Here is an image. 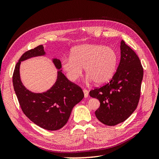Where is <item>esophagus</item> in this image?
Wrapping results in <instances>:
<instances>
[{"label": "esophagus", "instance_id": "34e87169", "mask_svg": "<svg viewBox=\"0 0 159 159\" xmlns=\"http://www.w3.org/2000/svg\"><path fill=\"white\" fill-rule=\"evenodd\" d=\"M84 97L85 98H88V95H89V91L87 89H84Z\"/></svg>", "mask_w": 159, "mask_h": 159}]
</instances>
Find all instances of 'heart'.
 <instances>
[{
  "mask_svg": "<svg viewBox=\"0 0 159 159\" xmlns=\"http://www.w3.org/2000/svg\"><path fill=\"white\" fill-rule=\"evenodd\" d=\"M118 56L110 46L86 44L74 47L70 57L61 62L62 69L71 81H75L85 69L87 79L96 85H103L113 78L116 71Z\"/></svg>",
  "mask_w": 159,
  "mask_h": 159,
  "instance_id": "obj_1",
  "label": "heart"
}]
</instances>
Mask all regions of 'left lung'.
<instances>
[{
	"mask_svg": "<svg viewBox=\"0 0 159 159\" xmlns=\"http://www.w3.org/2000/svg\"><path fill=\"white\" fill-rule=\"evenodd\" d=\"M121 60L117 70L108 84L90 91L100 107L95 111L100 122L114 126L129 118L136 109L140 98L143 69L140 60L123 40L121 42Z\"/></svg>",
	"mask_w": 159,
	"mask_h": 159,
	"instance_id": "8db88e82",
	"label": "left lung"
}]
</instances>
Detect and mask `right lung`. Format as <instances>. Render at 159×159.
<instances>
[{
  "instance_id": "1",
  "label": "right lung",
  "mask_w": 159,
  "mask_h": 159,
  "mask_svg": "<svg viewBox=\"0 0 159 159\" xmlns=\"http://www.w3.org/2000/svg\"><path fill=\"white\" fill-rule=\"evenodd\" d=\"M44 56L46 52L43 45L26 52L15 66L12 82L18 102L26 116L42 129L56 131L67 123L72 109L82 100L84 94L80 87L71 82L62 74L61 61L56 58L52 59L57 70L54 84L42 93H34L28 90L20 79L21 61Z\"/></svg>"
}]
</instances>
